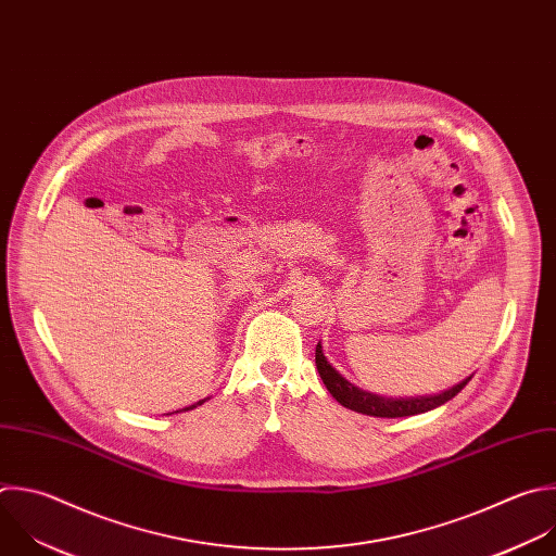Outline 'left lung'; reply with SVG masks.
<instances>
[{
	"label": "left lung",
	"instance_id": "obj_1",
	"mask_svg": "<svg viewBox=\"0 0 556 556\" xmlns=\"http://www.w3.org/2000/svg\"><path fill=\"white\" fill-rule=\"evenodd\" d=\"M316 368H318V376L323 380V384L327 387V391L331 393V397L353 410V413H362L368 417H384V419H395V417H413V415H421L428 410H434L439 406H443L445 402H450L452 397H456L467 382L471 380L465 378L463 382H458L456 387L441 391L437 395H417V397H384V395H376L371 391H364L357 389L355 384H351L349 380H344L336 368L327 362L325 353H323V344H316Z\"/></svg>",
	"mask_w": 556,
	"mask_h": 556
}]
</instances>
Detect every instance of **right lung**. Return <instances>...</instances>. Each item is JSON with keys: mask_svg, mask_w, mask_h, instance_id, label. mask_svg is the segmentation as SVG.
I'll list each match as a JSON object with an SVG mask.
<instances>
[{"mask_svg": "<svg viewBox=\"0 0 556 556\" xmlns=\"http://www.w3.org/2000/svg\"><path fill=\"white\" fill-rule=\"evenodd\" d=\"M207 400H210V397H205V400H201V402H197V404H192V406H188V408H182V410H194V408H197V406H201V404H205V402H207ZM176 413H178V410H176Z\"/></svg>", "mask_w": 556, "mask_h": 556, "instance_id": "right-lung-1", "label": "right lung"}]
</instances>
